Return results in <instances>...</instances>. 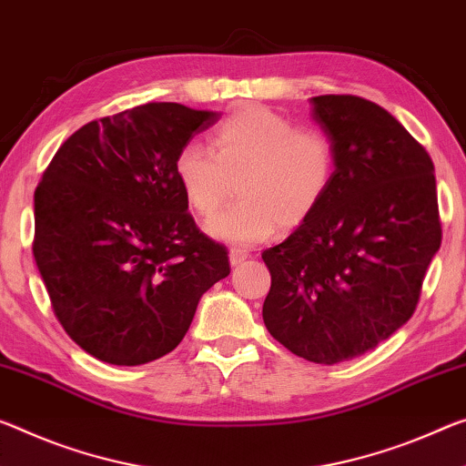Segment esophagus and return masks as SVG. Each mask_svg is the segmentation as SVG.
<instances>
[{
	"label": "esophagus",
	"mask_w": 466,
	"mask_h": 466,
	"mask_svg": "<svg viewBox=\"0 0 466 466\" xmlns=\"http://www.w3.org/2000/svg\"><path fill=\"white\" fill-rule=\"evenodd\" d=\"M250 257V253L247 248H240V247H232L230 248V263L232 265H240L242 261H247Z\"/></svg>",
	"instance_id": "1"
}]
</instances>
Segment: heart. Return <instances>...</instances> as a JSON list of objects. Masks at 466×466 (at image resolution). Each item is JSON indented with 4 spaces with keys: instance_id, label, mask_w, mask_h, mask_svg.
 <instances>
[{
    "instance_id": "obj_1",
    "label": "heart",
    "mask_w": 466,
    "mask_h": 466,
    "mask_svg": "<svg viewBox=\"0 0 466 466\" xmlns=\"http://www.w3.org/2000/svg\"><path fill=\"white\" fill-rule=\"evenodd\" d=\"M211 149L184 143L174 174L190 209L209 218L236 193L240 201L207 221L213 238L255 245L305 224L338 174L336 143L319 128H299L263 106H242L211 135Z\"/></svg>"
}]
</instances>
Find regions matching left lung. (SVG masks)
<instances>
[{
    "mask_svg": "<svg viewBox=\"0 0 466 466\" xmlns=\"http://www.w3.org/2000/svg\"><path fill=\"white\" fill-rule=\"evenodd\" d=\"M311 103L336 143L338 174L313 218L263 250V321L297 357L334 365L410 319L441 224L430 153L392 114L357 95Z\"/></svg>",
    "mask_w": 466,
    "mask_h": 466,
    "instance_id": "1",
    "label": "left lung"
}]
</instances>
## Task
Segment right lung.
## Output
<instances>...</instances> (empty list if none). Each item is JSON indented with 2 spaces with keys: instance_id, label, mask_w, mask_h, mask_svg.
I'll return each instance as SVG.
<instances>
[{
  "instance_id": "right-lung-1",
  "label": "right lung",
  "mask_w": 466,
  "mask_h": 466,
  "mask_svg": "<svg viewBox=\"0 0 466 466\" xmlns=\"http://www.w3.org/2000/svg\"><path fill=\"white\" fill-rule=\"evenodd\" d=\"M218 120L145 103L85 124L43 172L33 255L57 321L95 359L135 367L172 352L230 273L174 174L180 147Z\"/></svg>"
}]
</instances>
